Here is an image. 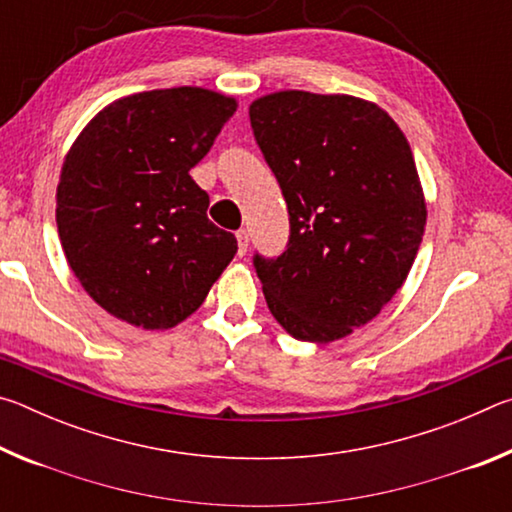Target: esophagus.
Returning a JSON list of instances; mask_svg holds the SVG:
<instances>
[{"label":"esophagus","mask_w":512,"mask_h":512,"mask_svg":"<svg viewBox=\"0 0 512 512\" xmlns=\"http://www.w3.org/2000/svg\"><path fill=\"white\" fill-rule=\"evenodd\" d=\"M237 253H239V257H244L246 255V250H248V232L246 230H239L237 232Z\"/></svg>","instance_id":"esophagus-1"}]
</instances>
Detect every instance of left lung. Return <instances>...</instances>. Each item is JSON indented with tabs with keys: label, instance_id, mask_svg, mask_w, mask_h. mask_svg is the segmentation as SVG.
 Listing matches in <instances>:
<instances>
[{
	"label": "left lung",
	"instance_id": "obj_1",
	"mask_svg": "<svg viewBox=\"0 0 512 512\" xmlns=\"http://www.w3.org/2000/svg\"><path fill=\"white\" fill-rule=\"evenodd\" d=\"M250 126L291 223L280 257H253L266 305L293 339L339 341L391 302L418 255L427 203L411 146L350 94H266Z\"/></svg>",
	"mask_w": 512,
	"mask_h": 512
}]
</instances>
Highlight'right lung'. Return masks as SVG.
I'll use <instances>...</instances> for the list:
<instances>
[{"mask_svg": "<svg viewBox=\"0 0 512 512\" xmlns=\"http://www.w3.org/2000/svg\"><path fill=\"white\" fill-rule=\"evenodd\" d=\"M237 99L205 88L137 92L103 108L65 155L56 225L88 296L119 320L169 329L203 305L237 253L189 171Z\"/></svg>", "mask_w": 512, "mask_h": 512, "instance_id": "right-lung-1", "label": "right lung"}]
</instances>
